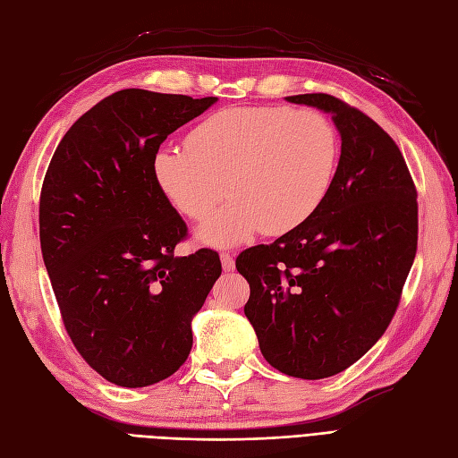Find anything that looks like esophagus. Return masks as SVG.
<instances>
[{
    "label": "esophagus",
    "instance_id": "1",
    "mask_svg": "<svg viewBox=\"0 0 458 458\" xmlns=\"http://www.w3.org/2000/svg\"><path fill=\"white\" fill-rule=\"evenodd\" d=\"M221 266H224V271H233L234 269V258L229 252L221 254Z\"/></svg>",
    "mask_w": 458,
    "mask_h": 458
}]
</instances>
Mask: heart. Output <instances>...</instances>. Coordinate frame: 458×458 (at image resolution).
Listing matches in <instances>:
<instances>
[{
	"label": "heart",
	"instance_id": "obj_1",
	"mask_svg": "<svg viewBox=\"0 0 458 458\" xmlns=\"http://www.w3.org/2000/svg\"><path fill=\"white\" fill-rule=\"evenodd\" d=\"M339 159L333 123L314 109L229 107L204 119L187 146H164L152 157L159 191L212 246H233L256 233L285 234L310 219L331 189Z\"/></svg>",
	"mask_w": 458,
	"mask_h": 458
}]
</instances>
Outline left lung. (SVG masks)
Listing matches in <instances>:
<instances>
[{
    "instance_id": "8db88e82",
    "label": "left lung",
    "mask_w": 458,
    "mask_h": 458,
    "mask_svg": "<svg viewBox=\"0 0 458 458\" xmlns=\"http://www.w3.org/2000/svg\"><path fill=\"white\" fill-rule=\"evenodd\" d=\"M289 102L331 114L341 157L318 212L237 258L244 314L279 372L321 379L354 364L386 333L418 244L416 187L399 146L374 119L329 94Z\"/></svg>"
}]
</instances>
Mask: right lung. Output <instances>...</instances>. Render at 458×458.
Segmentation results:
<instances>
[{
    "mask_svg": "<svg viewBox=\"0 0 458 458\" xmlns=\"http://www.w3.org/2000/svg\"><path fill=\"white\" fill-rule=\"evenodd\" d=\"M217 98L140 89L75 121L46 171L40 246L65 329L98 374L146 387L192 349L191 321L221 276L219 254L175 256L187 224L159 191L152 157Z\"/></svg>",
    "mask_w": 458,
    "mask_h": 458,
    "instance_id": "right-lung-1",
    "label": "right lung"
}]
</instances>
